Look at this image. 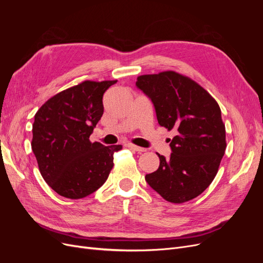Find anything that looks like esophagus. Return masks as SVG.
Returning <instances> with one entry per match:
<instances>
[{
	"label": "esophagus",
	"mask_w": 263,
	"mask_h": 263,
	"mask_svg": "<svg viewBox=\"0 0 263 263\" xmlns=\"http://www.w3.org/2000/svg\"><path fill=\"white\" fill-rule=\"evenodd\" d=\"M125 147L129 148V149H132V150L137 151V153H145V151L147 150V149H145V148H141V147H138V146H135V145H133V144H129V142H127V144H125Z\"/></svg>",
	"instance_id": "34e87169"
}]
</instances>
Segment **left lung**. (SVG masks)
Here are the masks:
<instances>
[{
	"label": "left lung",
	"mask_w": 263,
	"mask_h": 263,
	"mask_svg": "<svg viewBox=\"0 0 263 263\" xmlns=\"http://www.w3.org/2000/svg\"><path fill=\"white\" fill-rule=\"evenodd\" d=\"M136 86L153 102L158 123L177 136L169 159L146 174L157 193L171 203H184L202 194L218 171L226 149V130L217 102L190 78L174 71L137 78Z\"/></svg>",
	"instance_id": "1"
}]
</instances>
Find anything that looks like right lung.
Wrapping results in <instances>:
<instances>
[{"instance_id":"right-lung-1","label":"right lung","mask_w":263,"mask_h":263,"mask_svg":"<svg viewBox=\"0 0 263 263\" xmlns=\"http://www.w3.org/2000/svg\"><path fill=\"white\" fill-rule=\"evenodd\" d=\"M114 81H84L59 92L37 110L31 149L42 177L59 195L78 200L108 178L121 145L103 146L90 136L101 119L103 94Z\"/></svg>"}]
</instances>
